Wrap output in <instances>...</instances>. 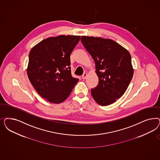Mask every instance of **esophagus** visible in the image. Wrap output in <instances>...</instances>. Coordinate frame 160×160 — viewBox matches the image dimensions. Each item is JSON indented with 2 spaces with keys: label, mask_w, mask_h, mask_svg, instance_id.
<instances>
[{
  "label": "esophagus",
  "mask_w": 160,
  "mask_h": 160,
  "mask_svg": "<svg viewBox=\"0 0 160 160\" xmlns=\"http://www.w3.org/2000/svg\"><path fill=\"white\" fill-rule=\"evenodd\" d=\"M87 75H88V73H86V72L83 73V74L82 76V78L83 79H86V78H87Z\"/></svg>",
  "instance_id": "34e87169"
}]
</instances>
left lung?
<instances>
[{
	"label": "left lung",
	"mask_w": 160,
	"mask_h": 160,
	"mask_svg": "<svg viewBox=\"0 0 160 160\" xmlns=\"http://www.w3.org/2000/svg\"><path fill=\"white\" fill-rule=\"evenodd\" d=\"M81 41L95 61L99 78L98 85L91 89L92 97L100 105L115 102L123 95L133 77L129 52L109 39L82 36Z\"/></svg>",
	"instance_id": "8db88e82"
}]
</instances>
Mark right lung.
Listing matches in <instances>:
<instances>
[{
  "label": "right lung",
  "mask_w": 160,
  "mask_h": 160,
  "mask_svg": "<svg viewBox=\"0 0 160 160\" xmlns=\"http://www.w3.org/2000/svg\"><path fill=\"white\" fill-rule=\"evenodd\" d=\"M80 36L49 38L32 48L27 73L32 85L49 102L61 103L69 97L78 78L72 77L70 55Z\"/></svg>",
  "instance_id": "obj_1"
}]
</instances>
